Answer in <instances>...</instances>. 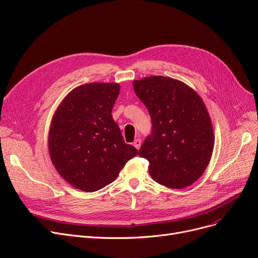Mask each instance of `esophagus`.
Instances as JSON below:
<instances>
[{
	"label": "esophagus",
	"instance_id": "obj_1",
	"mask_svg": "<svg viewBox=\"0 0 258 258\" xmlns=\"http://www.w3.org/2000/svg\"><path fill=\"white\" fill-rule=\"evenodd\" d=\"M134 146L136 147L137 150H139L140 146H141V139H139V138H138V139L135 140V141H134Z\"/></svg>",
	"mask_w": 258,
	"mask_h": 258
}]
</instances>
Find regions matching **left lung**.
Masks as SVG:
<instances>
[{"instance_id":"left-lung-1","label":"left lung","mask_w":258,"mask_h":258,"mask_svg":"<svg viewBox=\"0 0 258 258\" xmlns=\"http://www.w3.org/2000/svg\"><path fill=\"white\" fill-rule=\"evenodd\" d=\"M133 86L152 118V133L139 150L150 162L151 177L175 189L191 185L207 168L214 146L204 102L190 87L170 77H145Z\"/></svg>"}]
</instances>
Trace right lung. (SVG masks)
I'll use <instances>...</instances> for the list:
<instances>
[{"mask_svg": "<svg viewBox=\"0 0 258 258\" xmlns=\"http://www.w3.org/2000/svg\"><path fill=\"white\" fill-rule=\"evenodd\" d=\"M116 83L79 86L67 95L51 121L49 153L53 165L73 187L93 192L111 184L138 155L126 144L112 110Z\"/></svg>", "mask_w": 258, "mask_h": 258, "instance_id": "obj_1", "label": "right lung"}]
</instances>
